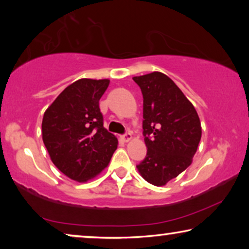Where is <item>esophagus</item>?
Returning a JSON list of instances; mask_svg holds the SVG:
<instances>
[{"mask_svg": "<svg viewBox=\"0 0 249 249\" xmlns=\"http://www.w3.org/2000/svg\"><path fill=\"white\" fill-rule=\"evenodd\" d=\"M121 139L122 141H124V142H130L131 139H132V135H131V132H127V134H124V135H122L121 136Z\"/></svg>", "mask_w": 249, "mask_h": 249, "instance_id": "1", "label": "esophagus"}]
</instances>
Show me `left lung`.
I'll return each instance as SVG.
<instances>
[{
    "label": "left lung",
    "mask_w": 249,
    "mask_h": 249,
    "mask_svg": "<svg viewBox=\"0 0 249 249\" xmlns=\"http://www.w3.org/2000/svg\"><path fill=\"white\" fill-rule=\"evenodd\" d=\"M132 79L144 98L142 129L147 147L137 170L147 182L165 186L193 163L202 137L199 117L166 74L154 71Z\"/></svg>",
    "instance_id": "1"
}]
</instances>
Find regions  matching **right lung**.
I'll use <instances>...</instances> for the list:
<instances>
[{"mask_svg": "<svg viewBox=\"0 0 249 249\" xmlns=\"http://www.w3.org/2000/svg\"><path fill=\"white\" fill-rule=\"evenodd\" d=\"M108 84V79L74 81L44 113V145L53 164L74 181L97 177L118 147L117 137L104 128L98 107Z\"/></svg>", "mask_w": 249, "mask_h": 249, "instance_id": "add662e5", "label": "right lung"}]
</instances>
